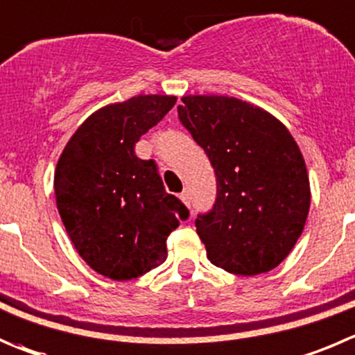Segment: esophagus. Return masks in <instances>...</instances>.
I'll use <instances>...</instances> for the list:
<instances>
[{
  "instance_id": "obj_1",
  "label": "esophagus",
  "mask_w": 355,
  "mask_h": 355,
  "mask_svg": "<svg viewBox=\"0 0 355 355\" xmlns=\"http://www.w3.org/2000/svg\"><path fill=\"white\" fill-rule=\"evenodd\" d=\"M180 198H181V202H183V204L190 205V202H191L190 190H183V191H181V193H180Z\"/></svg>"
}]
</instances>
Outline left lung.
<instances>
[{
	"instance_id": "left-lung-1",
	"label": "left lung",
	"mask_w": 355,
	"mask_h": 355,
	"mask_svg": "<svg viewBox=\"0 0 355 355\" xmlns=\"http://www.w3.org/2000/svg\"><path fill=\"white\" fill-rule=\"evenodd\" d=\"M181 123L204 148L218 181L211 212L195 221L212 265L259 275L281 265L310 209L303 155L281 120L226 96H184Z\"/></svg>"
}]
</instances>
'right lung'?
Returning <instances> with one entry per match:
<instances>
[{
    "instance_id": "1",
    "label": "right lung",
    "mask_w": 355,
    "mask_h": 355,
    "mask_svg": "<svg viewBox=\"0 0 355 355\" xmlns=\"http://www.w3.org/2000/svg\"><path fill=\"white\" fill-rule=\"evenodd\" d=\"M175 96H136L94 111L67 141L53 190L67 235L83 261L113 281H130L167 258L168 234L188 209L165 191L153 160L134 146Z\"/></svg>"
}]
</instances>
